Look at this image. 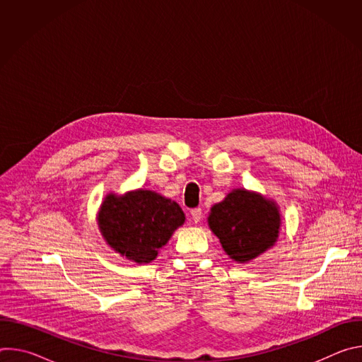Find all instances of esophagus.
Here are the masks:
<instances>
[{"label":"esophagus","instance_id":"esophagus-1","mask_svg":"<svg viewBox=\"0 0 362 362\" xmlns=\"http://www.w3.org/2000/svg\"><path fill=\"white\" fill-rule=\"evenodd\" d=\"M190 215H192V219H193L194 223H199V222L202 221V218H203V214H202V209H200V208L193 209V211L190 212Z\"/></svg>","mask_w":362,"mask_h":362}]
</instances>
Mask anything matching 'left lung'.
<instances>
[{
  "label": "left lung",
  "mask_w": 362,
  "mask_h": 362,
  "mask_svg": "<svg viewBox=\"0 0 362 362\" xmlns=\"http://www.w3.org/2000/svg\"><path fill=\"white\" fill-rule=\"evenodd\" d=\"M208 225L232 261L247 264L274 247L282 216L274 199L240 187L212 206Z\"/></svg>",
  "instance_id": "1"
}]
</instances>
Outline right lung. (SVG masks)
<instances>
[{"label": "right lung", "mask_w": 362, "mask_h": 362, "mask_svg": "<svg viewBox=\"0 0 362 362\" xmlns=\"http://www.w3.org/2000/svg\"><path fill=\"white\" fill-rule=\"evenodd\" d=\"M185 219L175 200L147 189L109 193L97 212L98 230L106 243L136 264L156 259Z\"/></svg>", "instance_id": "obj_1"}]
</instances>
